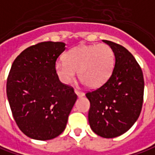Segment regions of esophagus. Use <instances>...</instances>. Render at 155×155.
<instances>
[{
    "mask_svg": "<svg viewBox=\"0 0 155 155\" xmlns=\"http://www.w3.org/2000/svg\"><path fill=\"white\" fill-rule=\"evenodd\" d=\"M74 93H75V94L77 95L78 97H83V96L85 95L84 93H82V92H80V91H78V90H75V91H74Z\"/></svg>",
    "mask_w": 155,
    "mask_h": 155,
    "instance_id": "1",
    "label": "esophagus"
}]
</instances>
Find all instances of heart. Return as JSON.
<instances>
[{
	"label": "heart",
	"mask_w": 155,
	"mask_h": 155,
	"mask_svg": "<svg viewBox=\"0 0 155 155\" xmlns=\"http://www.w3.org/2000/svg\"><path fill=\"white\" fill-rule=\"evenodd\" d=\"M115 55L107 45H79L68 51L64 60L55 64V71L63 84H70L76 77V71L82 83L89 87L103 86L112 74Z\"/></svg>",
	"instance_id": "heart-1"
}]
</instances>
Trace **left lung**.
Listing matches in <instances>:
<instances>
[{
    "instance_id": "8db88e82",
    "label": "left lung",
    "mask_w": 155,
    "mask_h": 155,
    "mask_svg": "<svg viewBox=\"0 0 155 155\" xmlns=\"http://www.w3.org/2000/svg\"><path fill=\"white\" fill-rule=\"evenodd\" d=\"M103 42L114 52V69L103 86L86 94L90 101L88 121L98 136L114 138L124 134L138 119L144 80L141 67L130 51L111 41Z\"/></svg>"
}]
</instances>
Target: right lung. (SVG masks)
I'll return each instance as SVG.
<instances>
[{
    "label": "right lung",
    "mask_w": 155,
    "mask_h": 155,
    "mask_svg": "<svg viewBox=\"0 0 155 155\" xmlns=\"http://www.w3.org/2000/svg\"><path fill=\"white\" fill-rule=\"evenodd\" d=\"M61 42H42L16 57L7 81V96L19 130L30 138L51 140L61 134L77 96L55 71Z\"/></svg>",
    "instance_id": "1"
}]
</instances>
